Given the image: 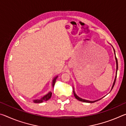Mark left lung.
<instances>
[{"label":"left lung","instance_id":"obj_1","mask_svg":"<svg viewBox=\"0 0 126 126\" xmlns=\"http://www.w3.org/2000/svg\"><path fill=\"white\" fill-rule=\"evenodd\" d=\"M112 46V45H111ZM112 47H113V46H112ZM113 50H114V55H115V59H116V77H115V78H114V82H113V85L112 86V88H111V90L113 89V87L114 86V84H115V82H116V77H117V70H118V61H117V59L116 58V53H115V50H114V49L113 48ZM73 94H74V97H75L77 99L79 100V101H81V102H86V103H94V102H97L98 101H99V100L101 99L102 98H103V97L101 98L100 99H98L97 100H95V101H89V100H87V99H83L82 98H80L79 96H78L76 94V93L75 92V91H74V89L73 88Z\"/></svg>","mask_w":126,"mask_h":126}]
</instances>
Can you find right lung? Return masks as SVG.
Returning <instances> with one entry per match:
<instances>
[{"mask_svg":"<svg viewBox=\"0 0 126 126\" xmlns=\"http://www.w3.org/2000/svg\"><path fill=\"white\" fill-rule=\"evenodd\" d=\"M58 76H55V77L53 78V79L52 80V84L53 88L54 86L55 81H56V79H57V78H58ZM52 93L50 91L47 94H46L44 95V96L40 98L34 99L33 102L34 103H42V102H43L44 101H48V100L49 99L51 98V97H52Z\"/></svg>","mask_w":126,"mask_h":126,"instance_id":"add662e5","label":"right lung"}]
</instances>
